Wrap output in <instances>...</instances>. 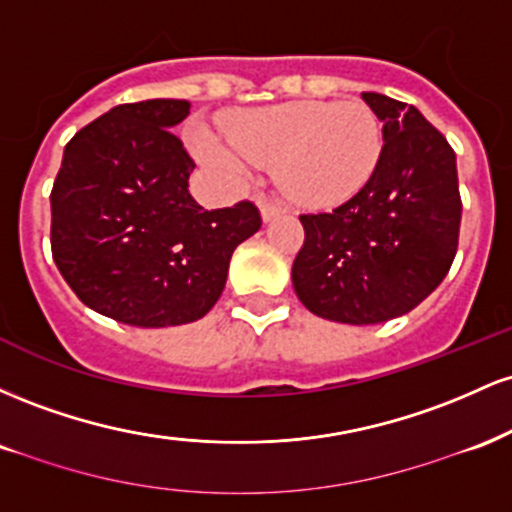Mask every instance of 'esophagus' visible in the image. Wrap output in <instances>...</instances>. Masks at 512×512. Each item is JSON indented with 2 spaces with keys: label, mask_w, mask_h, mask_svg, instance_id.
I'll use <instances>...</instances> for the list:
<instances>
[{
  "label": "esophagus",
  "mask_w": 512,
  "mask_h": 512,
  "mask_svg": "<svg viewBox=\"0 0 512 512\" xmlns=\"http://www.w3.org/2000/svg\"><path fill=\"white\" fill-rule=\"evenodd\" d=\"M284 211L279 202H272V199H260V214H262V221H272L276 216Z\"/></svg>",
  "instance_id": "obj_1"
}]
</instances>
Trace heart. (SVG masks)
<instances>
[{
	"mask_svg": "<svg viewBox=\"0 0 512 512\" xmlns=\"http://www.w3.org/2000/svg\"><path fill=\"white\" fill-rule=\"evenodd\" d=\"M228 139L199 129L197 156L231 182L274 166L281 190L310 209H332L366 187L383 156V129L361 101H293L238 110Z\"/></svg>",
	"mask_w": 512,
	"mask_h": 512,
	"instance_id": "obj_1",
	"label": "heart"
}]
</instances>
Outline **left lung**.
<instances>
[{
    "label": "left lung",
    "mask_w": 512,
    "mask_h": 512,
    "mask_svg": "<svg viewBox=\"0 0 512 512\" xmlns=\"http://www.w3.org/2000/svg\"><path fill=\"white\" fill-rule=\"evenodd\" d=\"M383 122V156L358 195L303 214L291 279L310 313L378 325L431 296L457 252L462 202L455 151L414 105L361 93Z\"/></svg>",
    "instance_id": "1"
}]
</instances>
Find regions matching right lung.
<instances>
[{
  "mask_svg": "<svg viewBox=\"0 0 512 512\" xmlns=\"http://www.w3.org/2000/svg\"><path fill=\"white\" fill-rule=\"evenodd\" d=\"M187 115L178 98L115 105L64 146L52 185L57 269L81 303L132 327L207 315L262 226L252 202L207 211L190 195L195 163L170 132Z\"/></svg>",
  "mask_w": 512,
  "mask_h": 512,
  "instance_id": "1",
  "label": "right lung"
}]
</instances>
